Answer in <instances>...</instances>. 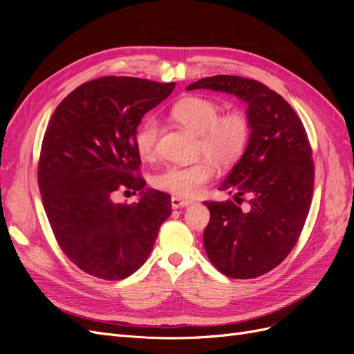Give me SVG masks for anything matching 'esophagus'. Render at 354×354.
Returning a JSON list of instances; mask_svg holds the SVG:
<instances>
[{
	"instance_id": "esophagus-1",
	"label": "esophagus",
	"mask_w": 354,
	"mask_h": 354,
	"mask_svg": "<svg viewBox=\"0 0 354 354\" xmlns=\"http://www.w3.org/2000/svg\"><path fill=\"white\" fill-rule=\"evenodd\" d=\"M190 203H194V202L187 201V199H181V198H178V196H173V198H171V207H173L174 209L189 207Z\"/></svg>"
}]
</instances>
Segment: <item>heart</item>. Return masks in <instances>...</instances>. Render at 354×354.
Instances as JSON below:
<instances>
[{
    "mask_svg": "<svg viewBox=\"0 0 354 354\" xmlns=\"http://www.w3.org/2000/svg\"><path fill=\"white\" fill-rule=\"evenodd\" d=\"M171 116L199 136L198 153L205 155L194 164L167 165L153 177V186L180 198L198 196L214 176L216 167H230L242 158L250 143L251 120L246 112L233 109L221 113V106L207 97L187 95L171 106ZM160 125L149 116L138 125L136 151L145 159L155 156Z\"/></svg>",
    "mask_w": 354,
    "mask_h": 354,
    "instance_id": "heart-1",
    "label": "heart"
}]
</instances>
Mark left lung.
Listing matches in <instances>:
<instances>
[{"label":"left lung","instance_id":"1","mask_svg":"<svg viewBox=\"0 0 354 354\" xmlns=\"http://www.w3.org/2000/svg\"><path fill=\"white\" fill-rule=\"evenodd\" d=\"M207 88L236 95L251 120L246 151L218 190L232 201L203 202L209 223L203 246L212 266L233 279H252L279 266L295 246L315 186L312 147L304 125L281 94L234 75H216L186 90Z\"/></svg>","mask_w":354,"mask_h":354}]
</instances>
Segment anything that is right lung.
<instances>
[{"mask_svg":"<svg viewBox=\"0 0 354 354\" xmlns=\"http://www.w3.org/2000/svg\"><path fill=\"white\" fill-rule=\"evenodd\" d=\"M174 87L103 77L75 88L50 118L38 164L42 205L62 251L85 273L106 281L133 274L169 217L171 196L143 189L134 136ZM122 188L142 198L131 206L113 203Z\"/></svg>","mask_w":354,"mask_h":354,"instance_id":"add662e5","label":"right lung"}]
</instances>
